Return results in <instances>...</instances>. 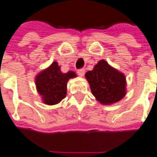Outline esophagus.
I'll list each match as a JSON object with an SVG mask.
<instances>
[{
    "label": "esophagus",
    "mask_w": 157,
    "mask_h": 157,
    "mask_svg": "<svg viewBox=\"0 0 157 157\" xmlns=\"http://www.w3.org/2000/svg\"><path fill=\"white\" fill-rule=\"evenodd\" d=\"M77 74H78L81 77H82L83 75H85V70H84V69H79L78 71H77Z\"/></svg>",
    "instance_id": "1"
}]
</instances>
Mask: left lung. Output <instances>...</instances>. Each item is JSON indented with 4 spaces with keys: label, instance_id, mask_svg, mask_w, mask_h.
Instances as JSON below:
<instances>
[{
    "label": "left lung",
    "instance_id": "1",
    "mask_svg": "<svg viewBox=\"0 0 157 157\" xmlns=\"http://www.w3.org/2000/svg\"><path fill=\"white\" fill-rule=\"evenodd\" d=\"M86 78L92 94L104 105L120 101L126 94V78L105 60H100L93 71H87Z\"/></svg>",
    "mask_w": 157,
    "mask_h": 157
}]
</instances>
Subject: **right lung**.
Instances as JSON below:
<instances>
[{"label":"right lung","instance_id":"1","mask_svg":"<svg viewBox=\"0 0 157 157\" xmlns=\"http://www.w3.org/2000/svg\"><path fill=\"white\" fill-rule=\"evenodd\" d=\"M76 75L73 71L63 74L57 62H53L50 67L40 72L36 78L38 93L42 96L46 105H52L59 103L66 96L67 82Z\"/></svg>","mask_w":157,"mask_h":157}]
</instances>
